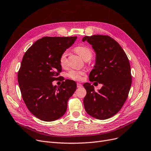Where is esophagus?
I'll list each match as a JSON object with an SVG mask.
<instances>
[{
	"mask_svg": "<svg viewBox=\"0 0 151 151\" xmlns=\"http://www.w3.org/2000/svg\"><path fill=\"white\" fill-rule=\"evenodd\" d=\"M83 86V85L81 84H80V83H77V87L78 88H81Z\"/></svg>",
	"mask_w": 151,
	"mask_h": 151,
	"instance_id": "obj_1",
	"label": "esophagus"
}]
</instances>
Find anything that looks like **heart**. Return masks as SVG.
I'll list each match as a JSON object with an SVG mask.
<instances>
[{
  "instance_id": "obj_1",
  "label": "heart",
  "mask_w": 151,
  "mask_h": 151,
  "mask_svg": "<svg viewBox=\"0 0 151 151\" xmlns=\"http://www.w3.org/2000/svg\"><path fill=\"white\" fill-rule=\"evenodd\" d=\"M75 51L78 54L80 57L85 60H90L93 56V52L90 48H89L86 46L80 45L75 48ZM67 52H64L61 54L59 61L60 64L61 66H66L67 63ZM85 72L82 70H71L68 73H67L66 76L69 78L72 79L73 80L80 81L83 78V76L85 75Z\"/></svg>"
}]
</instances>
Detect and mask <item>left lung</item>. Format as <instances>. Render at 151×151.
Returning <instances> with one entry per match:
<instances>
[{
    "instance_id": "1",
    "label": "left lung",
    "mask_w": 151,
    "mask_h": 151,
    "mask_svg": "<svg viewBox=\"0 0 151 151\" xmlns=\"http://www.w3.org/2000/svg\"><path fill=\"white\" fill-rule=\"evenodd\" d=\"M82 41L91 44L96 53L90 81L103 85L97 92L90 83L83 85L86 90L84 106L89 115L106 119L119 112L127 98L132 83L129 61L120 45L109 36H85Z\"/></svg>"
}]
</instances>
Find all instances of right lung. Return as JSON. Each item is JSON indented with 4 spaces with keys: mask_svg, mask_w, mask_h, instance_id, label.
I'll return each instance as SVG.
<instances>
[{
    "mask_svg": "<svg viewBox=\"0 0 151 151\" xmlns=\"http://www.w3.org/2000/svg\"><path fill=\"white\" fill-rule=\"evenodd\" d=\"M76 37H45L27 50L18 72V82L27 108L37 118L53 121L63 116L76 83L66 80L60 86L52 82L61 72V54L75 43Z\"/></svg>",
    "mask_w": 151,
    "mask_h": 151,
    "instance_id": "1",
    "label": "right lung"
}]
</instances>
